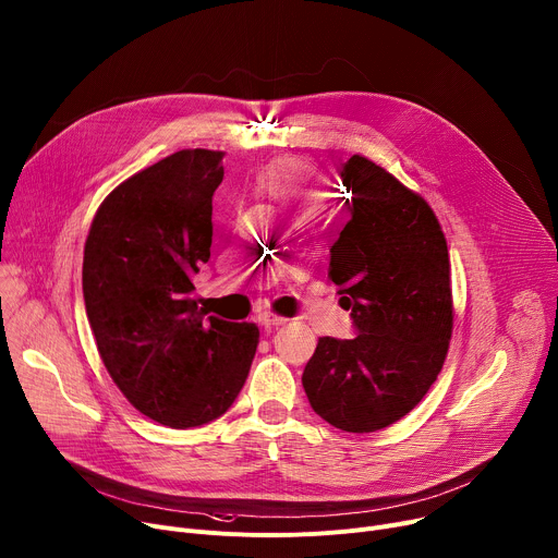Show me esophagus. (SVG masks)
<instances>
[{"instance_id": "34e87169", "label": "esophagus", "mask_w": 558, "mask_h": 558, "mask_svg": "<svg viewBox=\"0 0 558 558\" xmlns=\"http://www.w3.org/2000/svg\"><path fill=\"white\" fill-rule=\"evenodd\" d=\"M257 320H259V325H265V327L282 325V323H284V318H280V316L271 314V312H259V314H257Z\"/></svg>"}]
</instances>
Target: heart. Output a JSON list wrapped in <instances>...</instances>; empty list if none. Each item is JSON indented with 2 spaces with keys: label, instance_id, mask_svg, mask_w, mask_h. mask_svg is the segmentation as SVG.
I'll return each mask as SVG.
<instances>
[{
  "label": "heart",
  "instance_id": "heart-1",
  "mask_svg": "<svg viewBox=\"0 0 558 558\" xmlns=\"http://www.w3.org/2000/svg\"><path fill=\"white\" fill-rule=\"evenodd\" d=\"M257 185L282 206L301 215H314L325 199L320 179L314 172L293 163H278L259 172Z\"/></svg>",
  "mask_w": 558,
  "mask_h": 558
}]
</instances>
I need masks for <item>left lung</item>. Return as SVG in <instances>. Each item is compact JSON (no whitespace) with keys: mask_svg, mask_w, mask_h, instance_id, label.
Here are the masks:
<instances>
[{"mask_svg":"<svg viewBox=\"0 0 558 558\" xmlns=\"http://www.w3.org/2000/svg\"><path fill=\"white\" fill-rule=\"evenodd\" d=\"M350 219L329 248L354 339H318L303 388L327 424L373 433L424 399L451 341L449 248L430 206L381 166L341 168Z\"/></svg>","mask_w":558,"mask_h":558,"instance_id":"8db88e82","label":"left lung"}]
</instances>
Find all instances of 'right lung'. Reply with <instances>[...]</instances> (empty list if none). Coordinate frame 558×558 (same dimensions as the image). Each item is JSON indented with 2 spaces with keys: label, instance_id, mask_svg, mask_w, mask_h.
<instances>
[{
  "label": "right lung",
  "instance_id": "right-lung-1",
  "mask_svg": "<svg viewBox=\"0 0 558 558\" xmlns=\"http://www.w3.org/2000/svg\"><path fill=\"white\" fill-rule=\"evenodd\" d=\"M221 153L181 150L123 181L85 242L83 295L109 377L138 413L170 428L225 415L240 395L259 331L197 307L208 263Z\"/></svg>",
  "mask_w": 558,
  "mask_h": 558
}]
</instances>
